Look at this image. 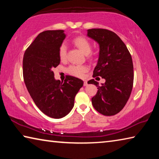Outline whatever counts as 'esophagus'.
Segmentation results:
<instances>
[{
    "label": "esophagus",
    "instance_id": "1",
    "mask_svg": "<svg viewBox=\"0 0 159 159\" xmlns=\"http://www.w3.org/2000/svg\"><path fill=\"white\" fill-rule=\"evenodd\" d=\"M83 81H84V83H83V85H84V86H86L88 85V81L86 80H83Z\"/></svg>",
    "mask_w": 159,
    "mask_h": 159
}]
</instances>
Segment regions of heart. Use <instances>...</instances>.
Here are the masks:
<instances>
[{"label": "heart", "instance_id": "1", "mask_svg": "<svg viewBox=\"0 0 159 159\" xmlns=\"http://www.w3.org/2000/svg\"><path fill=\"white\" fill-rule=\"evenodd\" d=\"M74 44L81 51V52L85 54V55H88L91 52L92 49V45L90 42L89 40L86 39L84 36H78L76 37L73 40ZM66 52L67 48L66 45L63 43L61 45L59 50V56L61 61H64L66 58ZM88 68L85 66H80V65H72L70 66L68 68V72L71 75L78 77H82L84 74L85 72L87 71Z\"/></svg>", "mask_w": 159, "mask_h": 159}]
</instances>
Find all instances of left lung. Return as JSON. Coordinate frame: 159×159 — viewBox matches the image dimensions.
I'll use <instances>...</instances> for the list:
<instances>
[{
	"instance_id": "1",
	"label": "left lung",
	"mask_w": 159,
	"mask_h": 159,
	"mask_svg": "<svg viewBox=\"0 0 159 159\" xmlns=\"http://www.w3.org/2000/svg\"><path fill=\"white\" fill-rule=\"evenodd\" d=\"M87 36L99 45V57L93 77L101 76L105 83L99 86L94 79L88 84L98 86L92 98L97 111L104 116H114L127 103L133 85V60L127 47L114 32L103 29H91Z\"/></svg>"
}]
</instances>
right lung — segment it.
Instances as JSON below:
<instances>
[{
  "label": "right lung",
  "instance_id": "obj_1",
  "mask_svg": "<svg viewBox=\"0 0 159 159\" xmlns=\"http://www.w3.org/2000/svg\"><path fill=\"white\" fill-rule=\"evenodd\" d=\"M66 38L64 30L45 31L25 51L23 76L26 88L39 109L49 117L61 118L73 109L74 98L83 81L67 76L56 80L53 68L60 63L59 50Z\"/></svg>",
  "mask_w": 159,
  "mask_h": 159
}]
</instances>
